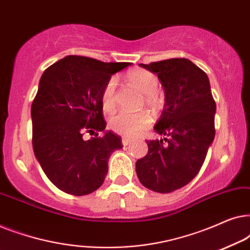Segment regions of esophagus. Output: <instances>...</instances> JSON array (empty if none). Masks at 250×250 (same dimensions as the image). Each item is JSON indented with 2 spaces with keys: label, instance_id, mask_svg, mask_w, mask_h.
<instances>
[{
  "label": "esophagus",
  "instance_id": "obj_1",
  "mask_svg": "<svg viewBox=\"0 0 250 250\" xmlns=\"http://www.w3.org/2000/svg\"><path fill=\"white\" fill-rule=\"evenodd\" d=\"M133 142V140L132 139H129V138H126V136H124V138L122 139V143H123V146H128V145H131V143Z\"/></svg>",
  "mask_w": 250,
  "mask_h": 250
}]
</instances>
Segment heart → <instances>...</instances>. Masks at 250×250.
<instances>
[{
    "instance_id": "1",
    "label": "heart",
    "mask_w": 250,
    "mask_h": 250,
    "mask_svg": "<svg viewBox=\"0 0 250 250\" xmlns=\"http://www.w3.org/2000/svg\"><path fill=\"white\" fill-rule=\"evenodd\" d=\"M126 81L133 87L138 88L145 94L146 104L152 108H158L162 105L163 100L157 93L158 80L156 75L145 69H133L126 74ZM116 80H110L105 84L101 94V104L104 111L111 112L115 109L116 99ZM151 123V117L146 111L138 114L119 112L109 119V127L118 134L124 136H135L148 127Z\"/></svg>"
}]
</instances>
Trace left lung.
Wrapping results in <instances>:
<instances>
[{
  "label": "left lung",
  "mask_w": 250,
  "mask_h": 250,
  "mask_svg": "<svg viewBox=\"0 0 250 250\" xmlns=\"http://www.w3.org/2000/svg\"><path fill=\"white\" fill-rule=\"evenodd\" d=\"M142 68L157 74L165 107L155 131L165 138L148 140V153L135 164L143 186L169 193L199 173L215 136V104L208 76L186 58H174Z\"/></svg>",
  "instance_id": "obj_1"
}]
</instances>
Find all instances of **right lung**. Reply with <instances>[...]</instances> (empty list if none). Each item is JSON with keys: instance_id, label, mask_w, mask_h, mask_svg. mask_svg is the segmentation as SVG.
I'll use <instances>...</instances> for the list:
<instances>
[{"instance_id": "right-lung-1", "label": "right lung", "mask_w": 250, "mask_h": 250, "mask_svg": "<svg viewBox=\"0 0 250 250\" xmlns=\"http://www.w3.org/2000/svg\"><path fill=\"white\" fill-rule=\"evenodd\" d=\"M131 64L68 56L44 70L30 110L33 149L47 179L63 192L98 190L111 153L123 148L121 136L104 131L101 94L112 75ZM93 130L105 135L83 139Z\"/></svg>"}]
</instances>
